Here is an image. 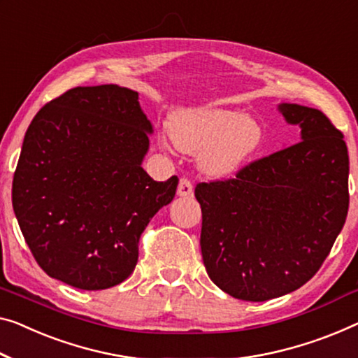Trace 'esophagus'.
I'll return each mask as SVG.
<instances>
[{
  "label": "esophagus",
  "mask_w": 358,
  "mask_h": 358,
  "mask_svg": "<svg viewBox=\"0 0 358 358\" xmlns=\"http://www.w3.org/2000/svg\"><path fill=\"white\" fill-rule=\"evenodd\" d=\"M177 194L180 197H193V194H194L193 183H191L188 178H180V183H178V188H177Z\"/></svg>",
  "instance_id": "obj_1"
}]
</instances>
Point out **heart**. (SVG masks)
<instances>
[{"label": "heart", "instance_id": "heart-1", "mask_svg": "<svg viewBox=\"0 0 358 358\" xmlns=\"http://www.w3.org/2000/svg\"><path fill=\"white\" fill-rule=\"evenodd\" d=\"M169 133L181 151L199 152L202 170L218 178L236 173L262 141V128L254 119L218 108L177 112Z\"/></svg>", "mask_w": 358, "mask_h": 358}]
</instances>
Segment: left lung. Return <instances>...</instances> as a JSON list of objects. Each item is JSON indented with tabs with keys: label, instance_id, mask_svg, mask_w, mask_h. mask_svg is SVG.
Segmentation results:
<instances>
[{
	"label": "left lung",
	"instance_id": "8db88e82",
	"mask_svg": "<svg viewBox=\"0 0 358 358\" xmlns=\"http://www.w3.org/2000/svg\"><path fill=\"white\" fill-rule=\"evenodd\" d=\"M301 140L248 164L234 178L199 183L201 250L210 280L236 299L292 292L328 257L349 210L344 135L322 110L280 104Z\"/></svg>",
	"mask_w": 358,
	"mask_h": 358
}]
</instances>
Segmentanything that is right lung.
Here are the masks:
<instances>
[{
  "label": "right lung",
  "instance_id": "add662e5",
  "mask_svg": "<svg viewBox=\"0 0 358 358\" xmlns=\"http://www.w3.org/2000/svg\"><path fill=\"white\" fill-rule=\"evenodd\" d=\"M151 122L138 93L77 87L50 101L27 128L13 180L25 243L51 278L108 289L138 262V243L178 177L154 181L141 167Z\"/></svg>",
  "mask_w": 358,
  "mask_h": 358
}]
</instances>
